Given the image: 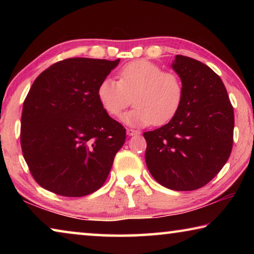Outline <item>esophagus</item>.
<instances>
[{
  "label": "esophagus",
  "instance_id": "esophagus-1",
  "mask_svg": "<svg viewBox=\"0 0 254 254\" xmlns=\"http://www.w3.org/2000/svg\"><path fill=\"white\" fill-rule=\"evenodd\" d=\"M127 134L128 136H133V135L140 134V132L136 131V130H132V128H127Z\"/></svg>",
  "mask_w": 254,
  "mask_h": 254
}]
</instances>
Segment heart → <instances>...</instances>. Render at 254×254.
I'll list each match as a JSON object with an SVG mask.
<instances>
[{"label": "heart", "mask_w": 254, "mask_h": 254, "mask_svg": "<svg viewBox=\"0 0 254 254\" xmlns=\"http://www.w3.org/2000/svg\"><path fill=\"white\" fill-rule=\"evenodd\" d=\"M119 81L105 78L97 87V98L112 117H119L131 104L134 107L122 115L131 127L162 126L173 119L182 105L184 86L173 71L148 62L135 60L119 71Z\"/></svg>", "instance_id": "1"}]
</instances>
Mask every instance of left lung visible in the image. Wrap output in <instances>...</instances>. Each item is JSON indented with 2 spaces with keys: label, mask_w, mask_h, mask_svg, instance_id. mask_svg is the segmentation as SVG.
Wrapping results in <instances>:
<instances>
[{
  "label": "left lung",
  "mask_w": 254,
  "mask_h": 254,
  "mask_svg": "<svg viewBox=\"0 0 254 254\" xmlns=\"http://www.w3.org/2000/svg\"><path fill=\"white\" fill-rule=\"evenodd\" d=\"M171 67L182 79L183 102L169 123L143 133L145 162L163 187L195 190L220 173L230 157L234 111L220 76L205 64L177 55Z\"/></svg>",
  "instance_id": "left-lung-1"
}]
</instances>
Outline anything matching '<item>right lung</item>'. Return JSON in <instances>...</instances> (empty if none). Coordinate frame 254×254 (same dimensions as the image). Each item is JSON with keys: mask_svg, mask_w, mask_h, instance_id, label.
I'll return each instance as SVG.
<instances>
[{"mask_svg": "<svg viewBox=\"0 0 254 254\" xmlns=\"http://www.w3.org/2000/svg\"><path fill=\"white\" fill-rule=\"evenodd\" d=\"M120 59L69 58L37 77L21 117V148L34 180L57 195L81 197L103 186L126 128L97 98Z\"/></svg>", "mask_w": 254, "mask_h": 254, "instance_id": "right-lung-1", "label": "right lung"}]
</instances>
